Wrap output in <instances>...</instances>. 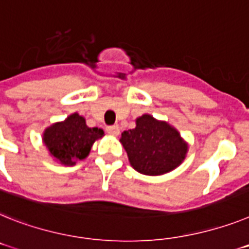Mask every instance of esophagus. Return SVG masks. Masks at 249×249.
<instances>
[{
  "mask_svg": "<svg viewBox=\"0 0 249 249\" xmlns=\"http://www.w3.org/2000/svg\"><path fill=\"white\" fill-rule=\"evenodd\" d=\"M106 131L110 135H112V137H118L119 133H120V128H119L118 125H110V126L106 128Z\"/></svg>",
  "mask_w": 249,
  "mask_h": 249,
  "instance_id": "34e87169",
  "label": "esophagus"
}]
</instances>
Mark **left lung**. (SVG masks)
<instances>
[{
	"label": "left lung",
	"mask_w": 249,
	"mask_h": 249,
	"mask_svg": "<svg viewBox=\"0 0 249 249\" xmlns=\"http://www.w3.org/2000/svg\"><path fill=\"white\" fill-rule=\"evenodd\" d=\"M135 123L137 126L121 133L120 139L135 171L160 176L182 163L189 147L176 129L148 114Z\"/></svg>",
	"instance_id": "1"
}]
</instances>
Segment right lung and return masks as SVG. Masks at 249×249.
Here are the masks:
<instances>
[{"instance_id": "obj_1", "label": "right lung", "mask_w": 249, "mask_h": 249, "mask_svg": "<svg viewBox=\"0 0 249 249\" xmlns=\"http://www.w3.org/2000/svg\"><path fill=\"white\" fill-rule=\"evenodd\" d=\"M102 137V129L89 128L85 118L74 112L45 129L43 142L54 160L64 166H73L78 160H85L95 141Z\"/></svg>"}]
</instances>
